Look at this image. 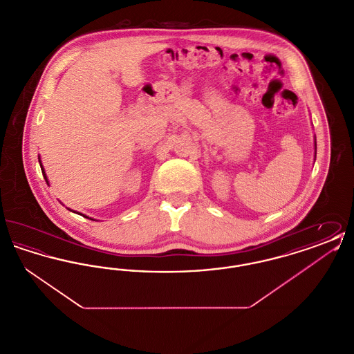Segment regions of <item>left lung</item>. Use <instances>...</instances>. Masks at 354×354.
<instances>
[{"instance_id":"8db88e82","label":"left lung","mask_w":354,"mask_h":354,"mask_svg":"<svg viewBox=\"0 0 354 354\" xmlns=\"http://www.w3.org/2000/svg\"><path fill=\"white\" fill-rule=\"evenodd\" d=\"M315 160H316V136H315Z\"/></svg>"}]
</instances>
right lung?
<instances>
[{"instance_id": "right-lung-1", "label": "right lung", "mask_w": 354, "mask_h": 354, "mask_svg": "<svg viewBox=\"0 0 354 354\" xmlns=\"http://www.w3.org/2000/svg\"><path fill=\"white\" fill-rule=\"evenodd\" d=\"M38 160H39V166H41V169H42V174H44V178H45V180H46V183H49V182H48V176H46V174H45V169H44V166H42V162H41V158H38ZM68 209H70V208H68ZM70 211H71V209H70ZM73 212H74V211H73ZM77 214H78V215H82V214H80V212H77ZM84 218H87V219H90V220H94V219H91V218H88V216H86V215H84Z\"/></svg>"}]
</instances>
